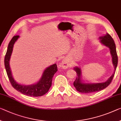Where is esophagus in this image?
<instances>
[{
	"label": "esophagus",
	"instance_id": "esophagus-1",
	"mask_svg": "<svg viewBox=\"0 0 121 121\" xmlns=\"http://www.w3.org/2000/svg\"><path fill=\"white\" fill-rule=\"evenodd\" d=\"M70 66V63L69 62L68 59H64L62 60V63H61V66H62L63 69H67Z\"/></svg>",
	"mask_w": 121,
	"mask_h": 121
}]
</instances>
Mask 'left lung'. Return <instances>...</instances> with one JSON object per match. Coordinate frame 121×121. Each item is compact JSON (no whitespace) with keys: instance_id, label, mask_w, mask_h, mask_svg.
I'll list each match as a JSON object with an SVG mask.
<instances>
[{"instance_id":"obj_1","label":"left lung","mask_w":121,"mask_h":121,"mask_svg":"<svg viewBox=\"0 0 121 121\" xmlns=\"http://www.w3.org/2000/svg\"><path fill=\"white\" fill-rule=\"evenodd\" d=\"M99 39L101 40V43L110 49V54L112 56V64L114 66L115 70L112 75L107 80V81L103 83H82L81 81V70L79 68L75 67L74 68L75 71H76L77 74V77L73 82V85L75 87L76 90L78 91L85 94H90L94 92H97L101 91L103 89H105L110 84L111 81L114 78L115 75V70L116 69L117 65L118 63V57L117 55L116 45H115L114 40L110 35L107 33L105 36L99 37Z\"/></svg>"}]
</instances>
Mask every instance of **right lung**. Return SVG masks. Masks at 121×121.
<instances>
[{"mask_svg":"<svg viewBox=\"0 0 121 121\" xmlns=\"http://www.w3.org/2000/svg\"><path fill=\"white\" fill-rule=\"evenodd\" d=\"M19 36H14L9 44L5 56L4 64L7 76L12 86L22 94L29 96L38 97L45 95L48 92L52 84V80L54 74L57 71L56 64L51 65L48 67L43 73L41 78L36 84L25 85L18 84L14 81L12 77L10 69L9 61L13 51L14 44L17 40Z\"/></svg>","mask_w":121,"mask_h":121,"instance_id":"1","label":"right lung"}]
</instances>
